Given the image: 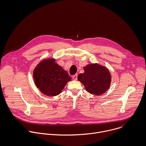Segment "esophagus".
Here are the masks:
<instances>
[{"mask_svg": "<svg viewBox=\"0 0 146 146\" xmlns=\"http://www.w3.org/2000/svg\"><path fill=\"white\" fill-rule=\"evenodd\" d=\"M73 79L74 80H77V74H74L73 76Z\"/></svg>", "mask_w": 146, "mask_h": 146, "instance_id": "esophagus-1", "label": "esophagus"}]
</instances>
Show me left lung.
I'll use <instances>...</instances> for the list:
<instances>
[{"label":"left lung","mask_w":146,"mask_h":146,"mask_svg":"<svg viewBox=\"0 0 146 146\" xmlns=\"http://www.w3.org/2000/svg\"><path fill=\"white\" fill-rule=\"evenodd\" d=\"M84 73L78 76V80L89 93L100 96L110 88L111 76L109 69L98 64H90L84 67Z\"/></svg>","instance_id":"1"}]
</instances>
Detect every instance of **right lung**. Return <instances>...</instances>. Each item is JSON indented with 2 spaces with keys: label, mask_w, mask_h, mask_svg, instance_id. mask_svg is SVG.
I'll use <instances>...</instances> for the list:
<instances>
[{
  "label": "right lung",
  "mask_w": 146,
  "mask_h": 146,
  "mask_svg": "<svg viewBox=\"0 0 146 146\" xmlns=\"http://www.w3.org/2000/svg\"><path fill=\"white\" fill-rule=\"evenodd\" d=\"M35 84L40 91L48 96H56L62 92L72 78L55 62L54 58L42 60L33 72Z\"/></svg>",
  "instance_id": "add662e5"
}]
</instances>
